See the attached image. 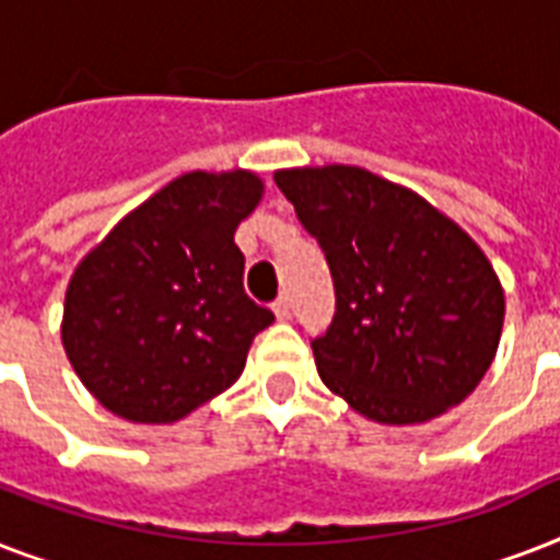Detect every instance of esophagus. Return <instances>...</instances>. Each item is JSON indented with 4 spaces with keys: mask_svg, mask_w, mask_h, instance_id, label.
<instances>
[{
    "mask_svg": "<svg viewBox=\"0 0 560 560\" xmlns=\"http://www.w3.org/2000/svg\"><path fill=\"white\" fill-rule=\"evenodd\" d=\"M272 311H276V316H279V319H288V316H290V299L288 296L276 299V302H272Z\"/></svg>",
    "mask_w": 560,
    "mask_h": 560,
    "instance_id": "obj_1",
    "label": "esophagus"
}]
</instances>
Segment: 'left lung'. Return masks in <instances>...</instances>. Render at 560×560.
<instances>
[{"instance_id":"left-lung-1","label":"left lung","mask_w":560,"mask_h":560,"mask_svg":"<svg viewBox=\"0 0 560 560\" xmlns=\"http://www.w3.org/2000/svg\"><path fill=\"white\" fill-rule=\"evenodd\" d=\"M325 253L334 319L311 340L325 386L372 421L418 424L477 389L503 331V288L424 197L363 168L279 171Z\"/></svg>"}]
</instances>
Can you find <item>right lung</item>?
<instances>
[{"mask_svg":"<svg viewBox=\"0 0 560 560\" xmlns=\"http://www.w3.org/2000/svg\"><path fill=\"white\" fill-rule=\"evenodd\" d=\"M261 200L249 171H194L130 211L74 270L63 349L116 416L168 424L241 377L272 311L244 290L237 223Z\"/></svg>","mask_w":560,"mask_h":560,"instance_id":"add662e5","label":"right lung"}]
</instances>
